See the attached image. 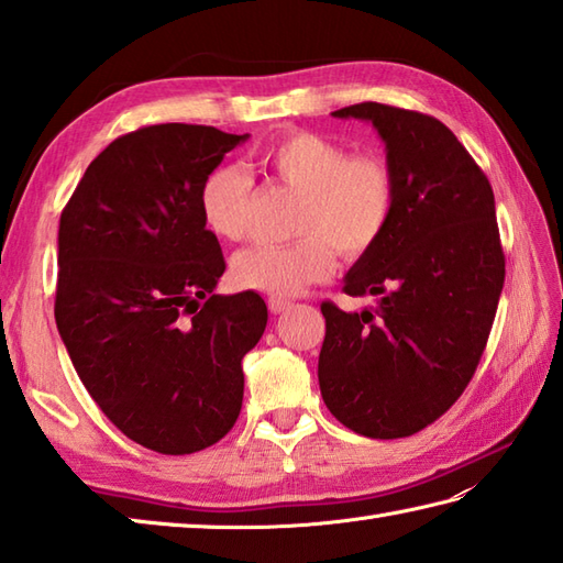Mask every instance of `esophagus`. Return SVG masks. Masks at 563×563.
Instances as JSON below:
<instances>
[{"label":"esophagus","instance_id":"esophagus-1","mask_svg":"<svg viewBox=\"0 0 563 563\" xmlns=\"http://www.w3.org/2000/svg\"><path fill=\"white\" fill-rule=\"evenodd\" d=\"M268 309L273 314H280L285 309H290V300H283V297H268Z\"/></svg>","mask_w":563,"mask_h":563}]
</instances>
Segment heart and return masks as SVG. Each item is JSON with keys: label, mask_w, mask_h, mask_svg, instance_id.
I'll return each instance as SVG.
<instances>
[{"label": "heart", "mask_w": 563, "mask_h": 563, "mask_svg": "<svg viewBox=\"0 0 563 563\" xmlns=\"http://www.w3.org/2000/svg\"><path fill=\"white\" fill-rule=\"evenodd\" d=\"M271 176L300 194L290 244H254L232 258V278L244 290L295 297L324 280L343 258H361L394 218L397 178L389 162L312 130H288L261 150ZM249 178L234 166H214L198 188V210L208 230L236 242L246 234Z\"/></svg>", "instance_id": "b5f03b06"}]
</instances>
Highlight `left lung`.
Segmentation results:
<instances>
[{"label": "left lung", "instance_id": "left-lung-1", "mask_svg": "<svg viewBox=\"0 0 563 563\" xmlns=\"http://www.w3.org/2000/svg\"><path fill=\"white\" fill-rule=\"evenodd\" d=\"M333 115L375 125L397 178V208L343 280L345 295H377V305L363 312L321 305V397L355 433L406 438L460 399L492 333L506 280L494 190L433 115L375 101Z\"/></svg>", "mask_w": 563, "mask_h": 563}]
</instances>
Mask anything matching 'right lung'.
<instances>
[{
    "mask_svg": "<svg viewBox=\"0 0 563 563\" xmlns=\"http://www.w3.org/2000/svg\"><path fill=\"white\" fill-rule=\"evenodd\" d=\"M249 135L162 123L113 140L59 214L55 321L81 385L137 445L190 454L230 433L256 292L214 295L224 256L198 188Z\"/></svg>",
    "mask_w": 563,
    "mask_h": 563,
    "instance_id": "add662e5",
    "label": "right lung"
}]
</instances>
